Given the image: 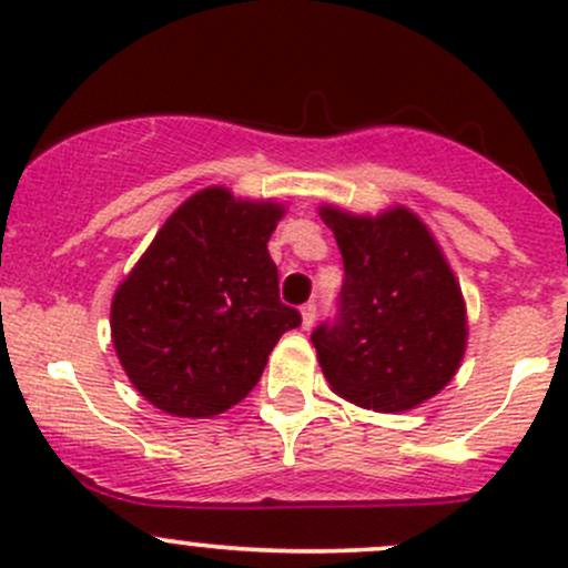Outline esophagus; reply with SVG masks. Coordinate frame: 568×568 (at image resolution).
Returning <instances> with one entry per match:
<instances>
[{"instance_id":"esophagus-1","label":"esophagus","mask_w":568,"mask_h":568,"mask_svg":"<svg viewBox=\"0 0 568 568\" xmlns=\"http://www.w3.org/2000/svg\"><path fill=\"white\" fill-rule=\"evenodd\" d=\"M315 317H317V307L313 302H307L302 307V326L304 328H313V323H315Z\"/></svg>"}]
</instances>
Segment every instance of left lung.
Here are the masks:
<instances>
[{"label": "left lung", "instance_id": "1", "mask_svg": "<svg viewBox=\"0 0 568 568\" xmlns=\"http://www.w3.org/2000/svg\"><path fill=\"white\" fill-rule=\"evenodd\" d=\"M345 283L336 317L313 332L334 394L375 413H404L450 383L466 351V304L426 223L407 207L351 215L321 207Z\"/></svg>", "mask_w": 568, "mask_h": 568}]
</instances>
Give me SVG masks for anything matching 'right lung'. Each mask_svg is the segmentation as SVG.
Wrapping results in <instances>:
<instances>
[{"label": "right lung", "instance_id": "right-lung-1", "mask_svg": "<svg viewBox=\"0 0 568 568\" xmlns=\"http://www.w3.org/2000/svg\"><path fill=\"white\" fill-rule=\"evenodd\" d=\"M280 217L277 202H242L221 185L193 193L118 285L112 345L153 407L226 413L258 383L280 336L302 323L280 302L266 251Z\"/></svg>", "mask_w": 568, "mask_h": 568}]
</instances>
